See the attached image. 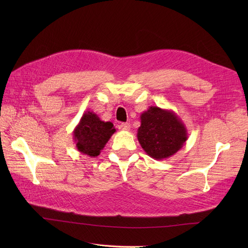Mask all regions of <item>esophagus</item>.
<instances>
[{
    "instance_id": "esophagus-1",
    "label": "esophagus",
    "mask_w": 248,
    "mask_h": 248,
    "mask_svg": "<svg viewBox=\"0 0 248 248\" xmlns=\"http://www.w3.org/2000/svg\"><path fill=\"white\" fill-rule=\"evenodd\" d=\"M120 128H121L122 130L128 131L130 129V124L129 123H121V125H120Z\"/></svg>"
}]
</instances>
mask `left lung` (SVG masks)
I'll return each instance as SVG.
<instances>
[{
    "label": "left lung",
    "instance_id": "8db88e82",
    "mask_svg": "<svg viewBox=\"0 0 248 248\" xmlns=\"http://www.w3.org/2000/svg\"><path fill=\"white\" fill-rule=\"evenodd\" d=\"M138 140L144 151L156 160L176 154L188 139L185 124L174 111L150 107L140 115Z\"/></svg>",
    "mask_w": 248,
    "mask_h": 248
}]
</instances>
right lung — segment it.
Masks as SVG:
<instances>
[{"label": "right lung", "mask_w": 248, "mask_h": 248, "mask_svg": "<svg viewBox=\"0 0 248 248\" xmlns=\"http://www.w3.org/2000/svg\"><path fill=\"white\" fill-rule=\"evenodd\" d=\"M115 132L111 122H104L93 111L87 110L73 130V140L81 154L96 157Z\"/></svg>", "instance_id": "add662e5"}]
</instances>
